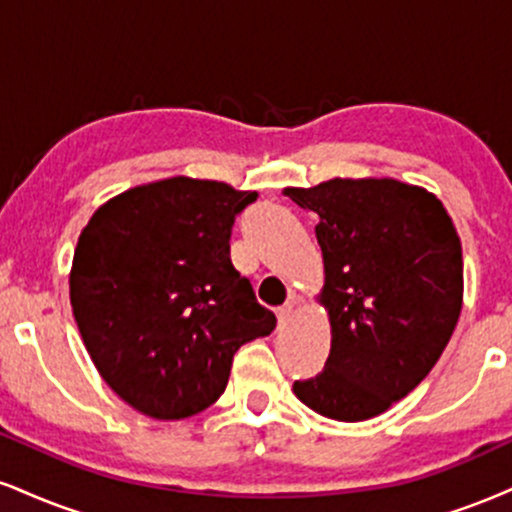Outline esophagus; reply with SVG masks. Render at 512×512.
Masks as SVG:
<instances>
[{"label":"esophagus","instance_id":"obj_1","mask_svg":"<svg viewBox=\"0 0 512 512\" xmlns=\"http://www.w3.org/2000/svg\"><path fill=\"white\" fill-rule=\"evenodd\" d=\"M295 305H298V303H295V300H288L286 305H281L279 310H276V317H279V322H281V324H286L288 319L293 317V312H295Z\"/></svg>","mask_w":512,"mask_h":512}]
</instances>
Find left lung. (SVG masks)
<instances>
[{
    "mask_svg": "<svg viewBox=\"0 0 512 512\" xmlns=\"http://www.w3.org/2000/svg\"><path fill=\"white\" fill-rule=\"evenodd\" d=\"M283 195L319 214V303L331 322L326 365L295 381V396L338 422L377 417L451 341L463 310L458 231L439 197L396 178H331Z\"/></svg>",
    "mask_w": 512,
    "mask_h": 512,
    "instance_id": "1",
    "label": "left lung"
}]
</instances>
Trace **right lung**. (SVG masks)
Instances as JSON below:
<instances>
[{
	"mask_svg": "<svg viewBox=\"0 0 512 512\" xmlns=\"http://www.w3.org/2000/svg\"><path fill=\"white\" fill-rule=\"evenodd\" d=\"M257 193L174 176L112 197L80 231L71 307L97 372L131 408L183 420L217 400L236 350L272 310L231 264L233 221Z\"/></svg>",
	"mask_w": 512,
	"mask_h": 512,
	"instance_id": "1",
	"label": "right lung"
}]
</instances>
